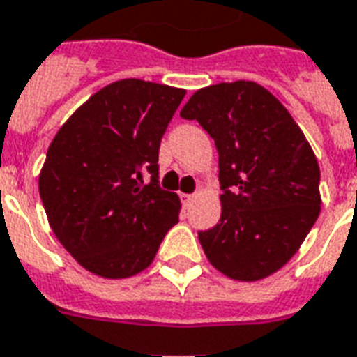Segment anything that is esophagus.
<instances>
[{
  "label": "esophagus",
  "instance_id": "34e87169",
  "mask_svg": "<svg viewBox=\"0 0 357 357\" xmlns=\"http://www.w3.org/2000/svg\"><path fill=\"white\" fill-rule=\"evenodd\" d=\"M181 199H182V203H184V205L188 207L190 203L195 199V195L194 194H181Z\"/></svg>",
  "mask_w": 357,
  "mask_h": 357
}]
</instances>
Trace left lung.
Instances as JSON below:
<instances>
[{"label":"left lung","mask_w":357,"mask_h":357,"mask_svg":"<svg viewBox=\"0 0 357 357\" xmlns=\"http://www.w3.org/2000/svg\"><path fill=\"white\" fill-rule=\"evenodd\" d=\"M218 150L222 214L199 243L222 275L256 282L288 264L320 214V165L301 128L254 80L201 88L182 107Z\"/></svg>","instance_id":"8db88e82"}]
</instances>
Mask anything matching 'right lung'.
Here are the masks:
<instances>
[{
  "instance_id": "obj_1",
  "label": "right lung",
  "mask_w": 357,
  "mask_h": 357,
  "mask_svg": "<svg viewBox=\"0 0 357 357\" xmlns=\"http://www.w3.org/2000/svg\"><path fill=\"white\" fill-rule=\"evenodd\" d=\"M184 96L182 88L116 80L67 118L48 146L39 173L48 224L98 277L146 269L178 222V195L158 186V152Z\"/></svg>"
}]
</instances>
